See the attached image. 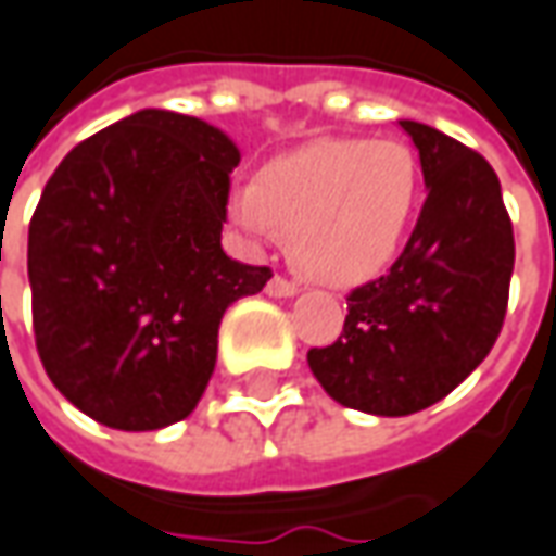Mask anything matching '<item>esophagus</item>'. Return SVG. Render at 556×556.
<instances>
[{"instance_id": "34e87169", "label": "esophagus", "mask_w": 556, "mask_h": 556, "mask_svg": "<svg viewBox=\"0 0 556 556\" xmlns=\"http://www.w3.org/2000/svg\"><path fill=\"white\" fill-rule=\"evenodd\" d=\"M266 293H269V296H278V300H281V296L287 300V296H296V293H300V285H293V281H287L281 275H275L269 281V287H266Z\"/></svg>"}]
</instances>
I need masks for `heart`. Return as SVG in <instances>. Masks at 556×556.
<instances>
[{
    "mask_svg": "<svg viewBox=\"0 0 556 556\" xmlns=\"http://www.w3.org/2000/svg\"><path fill=\"white\" fill-rule=\"evenodd\" d=\"M419 201V162L397 140L327 137L275 155L229 195L253 241L290 232V256L324 285H361L391 266Z\"/></svg>",
    "mask_w": 556,
    "mask_h": 556,
    "instance_id": "1",
    "label": "heart"
}]
</instances>
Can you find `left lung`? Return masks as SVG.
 I'll use <instances>...</instances> for the list:
<instances>
[{
	"instance_id": "left-lung-1",
	"label": "left lung",
	"mask_w": 556,
	"mask_h": 556,
	"mask_svg": "<svg viewBox=\"0 0 556 556\" xmlns=\"http://www.w3.org/2000/svg\"><path fill=\"white\" fill-rule=\"evenodd\" d=\"M428 199L404 253L349 293L342 333L308 352L321 389L370 416L438 404L490 355L508 308L514 232L490 162L422 122L401 118Z\"/></svg>"
}]
</instances>
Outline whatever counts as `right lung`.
I'll list each match as a JSON object with an SVG mask.
<instances>
[{
	"mask_svg": "<svg viewBox=\"0 0 556 556\" xmlns=\"http://www.w3.org/2000/svg\"><path fill=\"white\" fill-rule=\"evenodd\" d=\"M238 162L214 125L140 110L81 140L45 182L26 244L36 349L100 426L186 419L214 374L223 312L271 278L219 244Z\"/></svg>",
	"mask_w": 556,
	"mask_h": 556,
	"instance_id": "1",
	"label": "right lung"
}]
</instances>
